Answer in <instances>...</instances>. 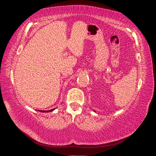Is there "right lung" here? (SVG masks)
I'll return each instance as SVG.
<instances>
[{"label": "right lung", "instance_id": "add662e5", "mask_svg": "<svg viewBox=\"0 0 156 156\" xmlns=\"http://www.w3.org/2000/svg\"><path fill=\"white\" fill-rule=\"evenodd\" d=\"M54 110H55V108H53V109L49 110V111H39L42 112H51V111H54Z\"/></svg>", "mask_w": 156, "mask_h": 156}]
</instances>
